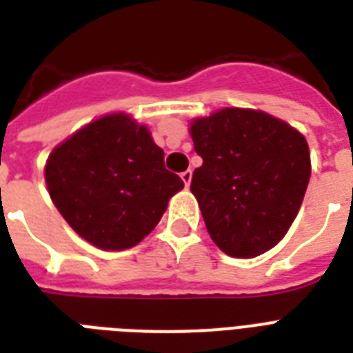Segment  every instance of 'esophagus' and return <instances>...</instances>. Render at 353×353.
Masks as SVG:
<instances>
[{
    "label": "esophagus",
    "mask_w": 353,
    "mask_h": 353,
    "mask_svg": "<svg viewBox=\"0 0 353 353\" xmlns=\"http://www.w3.org/2000/svg\"><path fill=\"white\" fill-rule=\"evenodd\" d=\"M181 179L185 181V185L187 187H190V181H192V170H185L181 174Z\"/></svg>",
    "instance_id": "obj_1"
}]
</instances>
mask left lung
Here are the masks:
<instances>
[{
  "label": "left lung",
  "mask_w": 353,
  "mask_h": 353,
  "mask_svg": "<svg viewBox=\"0 0 353 353\" xmlns=\"http://www.w3.org/2000/svg\"><path fill=\"white\" fill-rule=\"evenodd\" d=\"M203 165L192 174L210 238L229 256L254 258L279 243L306 194V139L263 112L225 108L190 126Z\"/></svg>",
  "instance_id": "1"
}]
</instances>
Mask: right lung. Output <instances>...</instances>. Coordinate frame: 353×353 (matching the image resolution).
Returning <instances> with one entry per match:
<instances>
[{"label": "right lung", "instance_id": "obj_1", "mask_svg": "<svg viewBox=\"0 0 353 353\" xmlns=\"http://www.w3.org/2000/svg\"><path fill=\"white\" fill-rule=\"evenodd\" d=\"M46 181L63 220L106 251L137 245L185 187L165 168L148 128L124 113L91 122L52 150Z\"/></svg>", "mask_w": 353, "mask_h": 353}]
</instances>
